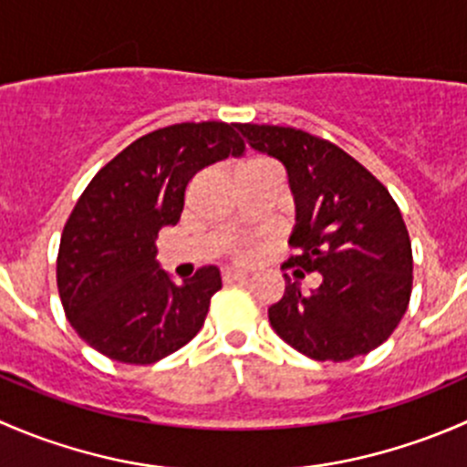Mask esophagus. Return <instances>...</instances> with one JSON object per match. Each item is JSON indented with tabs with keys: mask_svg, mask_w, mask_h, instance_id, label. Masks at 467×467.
Wrapping results in <instances>:
<instances>
[{
	"mask_svg": "<svg viewBox=\"0 0 467 467\" xmlns=\"http://www.w3.org/2000/svg\"><path fill=\"white\" fill-rule=\"evenodd\" d=\"M223 280L225 282L248 280V271H244V268H225V271H223Z\"/></svg>",
	"mask_w": 467,
	"mask_h": 467,
	"instance_id": "esophagus-1",
	"label": "esophagus"
}]
</instances>
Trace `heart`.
Returning a JSON list of instances; mask_svg holds the SVG:
<instances>
[{"mask_svg": "<svg viewBox=\"0 0 467 467\" xmlns=\"http://www.w3.org/2000/svg\"><path fill=\"white\" fill-rule=\"evenodd\" d=\"M255 162H257V160H255ZM248 164H251V162H248ZM242 253H251V246H242Z\"/></svg>", "mask_w": 467, "mask_h": 467, "instance_id": "obj_1", "label": "heart"}]
</instances>
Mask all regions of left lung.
Instances as JSON below:
<instances>
[{
  "label": "left lung",
  "mask_w": 467,
  "mask_h": 467,
  "mask_svg": "<svg viewBox=\"0 0 467 467\" xmlns=\"http://www.w3.org/2000/svg\"><path fill=\"white\" fill-rule=\"evenodd\" d=\"M246 142L282 162L296 205L289 244L296 275L318 273L303 294L286 282L268 307L282 341L317 361L368 355L393 334L411 296V242L400 207L355 158L291 126L239 124Z\"/></svg>",
  "instance_id": "obj_1"
}]
</instances>
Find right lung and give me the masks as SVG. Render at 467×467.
<instances>
[{
    "mask_svg": "<svg viewBox=\"0 0 467 467\" xmlns=\"http://www.w3.org/2000/svg\"><path fill=\"white\" fill-rule=\"evenodd\" d=\"M237 124L185 121L112 158L74 205L58 251V294L78 337L121 364H155L203 327L221 271L176 285L158 262V233L181 219L187 182L242 155Z\"/></svg>",
    "mask_w": 467,
    "mask_h": 467,
    "instance_id": "right-lung-1",
    "label": "right lung"
}]
</instances>
